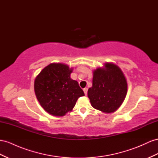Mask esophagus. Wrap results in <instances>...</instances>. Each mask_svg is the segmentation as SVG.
<instances>
[{"label":"esophagus","mask_w":158,"mask_h":158,"mask_svg":"<svg viewBox=\"0 0 158 158\" xmlns=\"http://www.w3.org/2000/svg\"><path fill=\"white\" fill-rule=\"evenodd\" d=\"M83 90H84V92L85 94V95H86L87 93H88V88H85L83 89Z\"/></svg>","instance_id":"esophagus-1"}]
</instances>
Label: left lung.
Masks as SVG:
<instances>
[{
    "label": "left lung",
    "instance_id": "8db88e82",
    "mask_svg": "<svg viewBox=\"0 0 158 158\" xmlns=\"http://www.w3.org/2000/svg\"><path fill=\"white\" fill-rule=\"evenodd\" d=\"M105 68L93 72L92 87L88 96L93 108L106 113L116 111L124 100L127 85L124 75L118 66L106 63Z\"/></svg>",
    "mask_w": 158,
    "mask_h": 158
}]
</instances>
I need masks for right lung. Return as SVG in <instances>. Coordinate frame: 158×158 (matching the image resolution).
I'll use <instances>...</instances> for the list:
<instances>
[{
    "label": "right lung",
    "instance_id": "1",
    "mask_svg": "<svg viewBox=\"0 0 158 158\" xmlns=\"http://www.w3.org/2000/svg\"><path fill=\"white\" fill-rule=\"evenodd\" d=\"M72 69L61 63L45 67L35 81V92L45 111L62 116L71 111L78 98L84 96L77 81L71 79Z\"/></svg>",
    "mask_w": 158,
    "mask_h": 158
}]
</instances>
